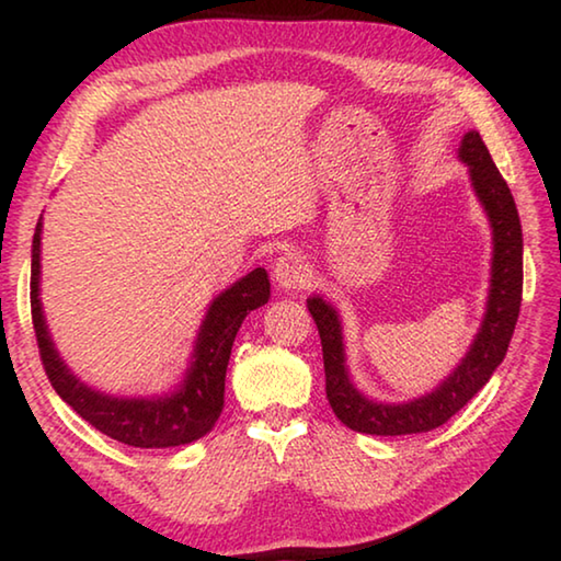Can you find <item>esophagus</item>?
<instances>
[{
	"mask_svg": "<svg viewBox=\"0 0 561 561\" xmlns=\"http://www.w3.org/2000/svg\"><path fill=\"white\" fill-rule=\"evenodd\" d=\"M274 279L282 289H304L311 279L309 264L297 252H284L274 264Z\"/></svg>",
	"mask_w": 561,
	"mask_h": 561,
	"instance_id": "obj_1",
	"label": "esophagus"
}]
</instances>
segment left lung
Here are the masks:
<instances>
[{
    "label": "left lung",
    "instance_id": "1",
    "mask_svg": "<svg viewBox=\"0 0 561 561\" xmlns=\"http://www.w3.org/2000/svg\"><path fill=\"white\" fill-rule=\"evenodd\" d=\"M460 158L470 165L472 187L492 225V279L490 299L482 329L478 331L472 348L462 364L443 381L433 393L411 403L386 405L360 396L348 381L344 366V344H341V324L336 311L321 297L307 301L309 314L319 329L321 351H324L327 398L331 411L344 425L356 433L368 435H411L428 433L460 411L470 398L490 381V376L502 364L507 346L515 334V324L522 304V225L515 197H512L505 178L492 163L488 146L480 133H465Z\"/></svg>",
    "mask_w": 561,
    "mask_h": 561
}]
</instances>
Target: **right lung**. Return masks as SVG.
I'll return each instance as SVG.
<instances>
[{
    "label": "right lung",
    "mask_w": 561,
    "mask_h": 561,
    "mask_svg": "<svg viewBox=\"0 0 561 561\" xmlns=\"http://www.w3.org/2000/svg\"><path fill=\"white\" fill-rule=\"evenodd\" d=\"M39 232L42 220L36 222L32 244V324L44 371L54 391L93 428L133 448H173V445L193 443L210 433L222 413L227 360H230L237 331L250 311L270 299L267 272L257 267L213 301L197 336L195 360L180 391L153 398V401H144V398L128 401V398H111L91 391L64 366L54 351L39 304Z\"/></svg>",
    "instance_id": "add662e5"
}]
</instances>
